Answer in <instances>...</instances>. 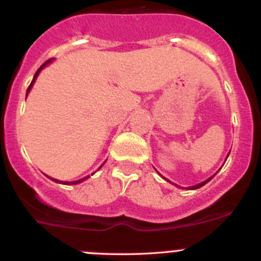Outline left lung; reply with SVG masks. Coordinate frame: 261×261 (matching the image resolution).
Here are the masks:
<instances>
[{"label": "left lung", "mask_w": 261, "mask_h": 261, "mask_svg": "<svg viewBox=\"0 0 261 261\" xmlns=\"http://www.w3.org/2000/svg\"><path fill=\"white\" fill-rule=\"evenodd\" d=\"M213 177H214V175H213ZM213 177H212V178H213ZM212 178H209V179H207V180H205V182H202V183H198V185L193 186V187H192V190H196V188H200V187H202V186H203V185H206V183L209 182V180L212 179Z\"/></svg>", "instance_id": "obj_1"}]
</instances>
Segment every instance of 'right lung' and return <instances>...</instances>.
I'll return each instance as SVG.
<instances>
[{"instance_id":"right-lung-1","label":"right lung","mask_w":261,"mask_h":261,"mask_svg":"<svg viewBox=\"0 0 261 261\" xmlns=\"http://www.w3.org/2000/svg\"><path fill=\"white\" fill-rule=\"evenodd\" d=\"M49 61H51V59H48V60H47V61H46V63H44V64H43V65H42V66H41V68H39V69H38V70H37V71H36V74H34V76H33V81H32L31 86H29V87H28V89H27V93H28V92H29V89H31V87H32V84H33V82H34V81H36L37 75H38V73H39V71H41V69H42V68H43V66H44V65H47V64H48V63H49ZM88 177H89V175H88ZM51 179H52V180H55V182H58V180H56V179H54V178H51ZM84 179H87V177L82 178V179H79V180H74V182H64V185H76V183H81V182H82V180H84ZM61 182H63V180H61Z\"/></svg>"}]
</instances>
